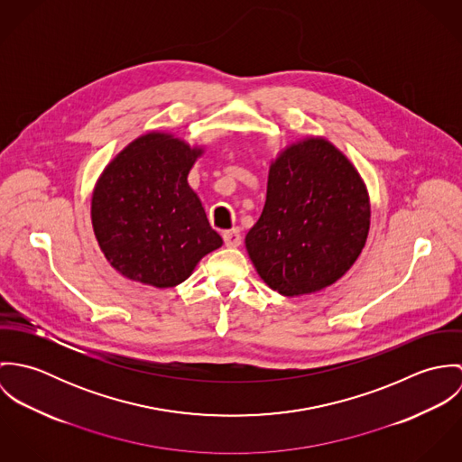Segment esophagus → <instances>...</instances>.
I'll return each mask as SVG.
<instances>
[{
    "label": "esophagus",
    "instance_id": "obj_1",
    "mask_svg": "<svg viewBox=\"0 0 462 462\" xmlns=\"http://www.w3.org/2000/svg\"><path fill=\"white\" fill-rule=\"evenodd\" d=\"M224 244L226 247H238L242 244V235L240 229H231L224 233Z\"/></svg>",
    "mask_w": 462,
    "mask_h": 462
}]
</instances>
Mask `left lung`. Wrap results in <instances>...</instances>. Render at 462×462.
I'll use <instances>...</instances> for the list:
<instances>
[{
  "label": "left lung",
  "instance_id": "left-lung-1",
  "mask_svg": "<svg viewBox=\"0 0 462 462\" xmlns=\"http://www.w3.org/2000/svg\"><path fill=\"white\" fill-rule=\"evenodd\" d=\"M372 206L354 163L324 136H304L268 167L266 199L245 249L264 282L284 297L341 279L366 245Z\"/></svg>",
  "mask_w": 462,
  "mask_h": 462
}]
</instances>
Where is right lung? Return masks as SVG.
Listing matches in <instances>:
<instances>
[{"mask_svg":"<svg viewBox=\"0 0 462 462\" xmlns=\"http://www.w3.org/2000/svg\"><path fill=\"white\" fill-rule=\"evenodd\" d=\"M204 149L174 133H143L97 178L90 199L94 236L108 263L126 279L172 288L222 247L189 185Z\"/></svg>","mask_w":462,"mask_h":462,"instance_id":"obj_1","label":"right lung"}]
</instances>
